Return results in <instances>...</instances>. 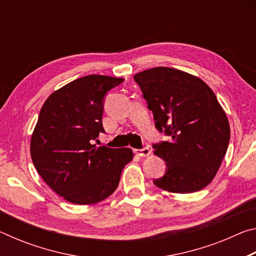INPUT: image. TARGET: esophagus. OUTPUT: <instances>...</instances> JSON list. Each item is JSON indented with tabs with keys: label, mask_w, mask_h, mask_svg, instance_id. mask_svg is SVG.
Masks as SVG:
<instances>
[{
	"label": "esophagus",
	"mask_w": 256,
	"mask_h": 256,
	"mask_svg": "<svg viewBox=\"0 0 256 256\" xmlns=\"http://www.w3.org/2000/svg\"><path fill=\"white\" fill-rule=\"evenodd\" d=\"M136 154L138 156V157H148V156H150V150H149V148L136 149Z\"/></svg>",
	"instance_id": "esophagus-1"
}]
</instances>
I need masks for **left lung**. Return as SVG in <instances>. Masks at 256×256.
Listing matches in <instances>:
<instances>
[{
  "label": "left lung",
  "instance_id": "1",
  "mask_svg": "<svg viewBox=\"0 0 256 256\" xmlns=\"http://www.w3.org/2000/svg\"><path fill=\"white\" fill-rule=\"evenodd\" d=\"M134 80L154 112L156 128L172 138L154 144V154L167 166L154 185L180 194L204 188L218 172L230 138L214 92L200 78L172 68H149Z\"/></svg>",
  "mask_w": 256,
  "mask_h": 256
}]
</instances>
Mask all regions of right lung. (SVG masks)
<instances>
[{"mask_svg":"<svg viewBox=\"0 0 256 256\" xmlns=\"http://www.w3.org/2000/svg\"><path fill=\"white\" fill-rule=\"evenodd\" d=\"M123 78L90 74L55 90L42 105L30 140V156L45 183L73 204H94L115 192L130 148L94 144L104 132L105 94Z\"/></svg>","mask_w":256,"mask_h":256,"instance_id":"add662e5","label":"right lung"}]
</instances>
